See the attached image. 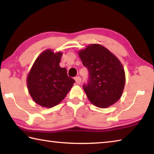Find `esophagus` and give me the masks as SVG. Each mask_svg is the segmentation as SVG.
<instances>
[{"label":"esophagus","instance_id":"34e87169","mask_svg":"<svg viewBox=\"0 0 154 154\" xmlns=\"http://www.w3.org/2000/svg\"><path fill=\"white\" fill-rule=\"evenodd\" d=\"M75 80L77 84H80L81 82H82V79H81L80 77H76L75 78Z\"/></svg>","mask_w":154,"mask_h":154}]
</instances>
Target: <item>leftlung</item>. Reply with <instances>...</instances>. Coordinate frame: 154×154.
<instances>
[{
    "instance_id": "left-lung-1",
    "label": "left lung",
    "mask_w": 154,
    "mask_h": 154,
    "mask_svg": "<svg viewBox=\"0 0 154 154\" xmlns=\"http://www.w3.org/2000/svg\"><path fill=\"white\" fill-rule=\"evenodd\" d=\"M78 55L89 71V82L83 85L88 100L99 108L113 105L121 98L126 82L121 62L100 44H90Z\"/></svg>"
}]
</instances>
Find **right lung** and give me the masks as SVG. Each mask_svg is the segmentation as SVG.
I'll use <instances>...</instances> for the list:
<instances>
[{
    "label": "right lung",
    "instance_id": "right-lung-1",
    "mask_svg": "<svg viewBox=\"0 0 154 154\" xmlns=\"http://www.w3.org/2000/svg\"><path fill=\"white\" fill-rule=\"evenodd\" d=\"M62 52L43 51L34 62L27 77V87L35 102L51 108L61 102L75 82L68 76L66 69L60 66Z\"/></svg>",
    "mask_w": 154,
    "mask_h": 154
}]
</instances>
